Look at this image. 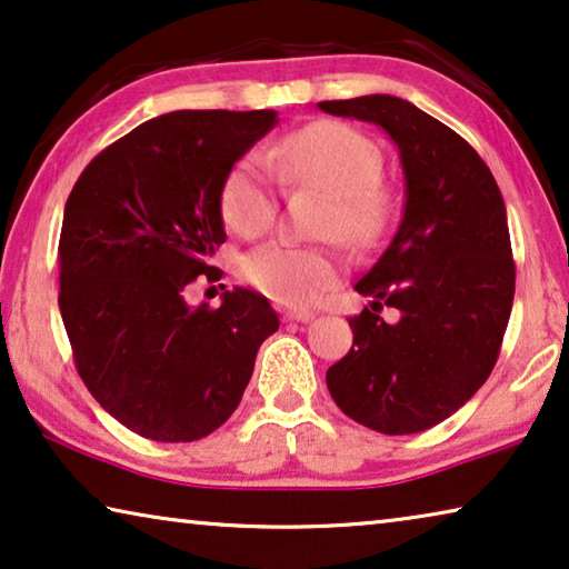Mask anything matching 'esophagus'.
I'll return each mask as SVG.
<instances>
[{
	"label": "esophagus",
	"mask_w": 569,
	"mask_h": 569,
	"mask_svg": "<svg viewBox=\"0 0 569 569\" xmlns=\"http://www.w3.org/2000/svg\"><path fill=\"white\" fill-rule=\"evenodd\" d=\"M283 319L286 321H301V325H307V321L313 319L311 311H301V309H286L283 311Z\"/></svg>",
	"instance_id": "obj_1"
}]
</instances>
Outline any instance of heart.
Wrapping results in <instances>:
<instances>
[{
	"mask_svg": "<svg viewBox=\"0 0 569 569\" xmlns=\"http://www.w3.org/2000/svg\"><path fill=\"white\" fill-rule=\"evenodd\" d=\"M278 171L296 183L332 193L325 230L347 242L376 240L388 217V191L380 183L383 152L366 132L342 122H313L288 134L270 152ZM219 209L227 227L256 240L278 214L276 178L260 156H244L224 176ZM242 273L252 288L283 307H311L339 278L332 250L296 242H268L250 252Z\"/></svg>",
	"mask_w": 569,
	"mask_h": 569,
	"instance_id": "heart-1",
	"label": "heart"
}]
</instances>
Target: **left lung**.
<instances>
[{
	"label": "left lung",
	"instance_id": "obj_1",
	"mask_svg": "<svg viewBox=\"0 0 569 569\" xmlns=\"http://www.w3.org/2000/svg\"><path fill=\"white\" fill-rule=\"evenodd\" d=\"M319 109L383 127L406 181L401 224L355 283L372 303L350 319L352 347L327 388L362 427L417 435L468 403L501 352L516 288L506 203L470 142L411 101L370 94Z\"/></svg>",
	"mask_w": 569,
	"mask_h": 569
}]
</instances>
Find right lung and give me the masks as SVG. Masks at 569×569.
I'll use <instances>...</instances> for the list:
<instances>
[{
    "label": "right lung",
    "mask_w": 569,
    "mask_h": 569,
    "mask_svg": "<svg viewBox=\"0 0 569 569\" xmlns=\"http://www.w3.org/2000/svg\"><path fill=\"white\" fill-rule=\"evenodd\" d=\"M273 109H183L104 148L66 201L58 278L76 370L99 406L156 442H193L232 417L278 313L250 288L191 307L186 288L227 240L224 176Z\"/></svg>",
    "instance_id": "1"
}]
</instances>
